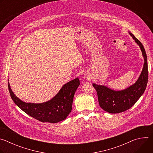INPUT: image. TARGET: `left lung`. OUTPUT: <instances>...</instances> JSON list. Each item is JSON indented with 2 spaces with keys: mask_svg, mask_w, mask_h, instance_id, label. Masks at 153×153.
<instances>
[{
  "mask_svg": "<svg viewBox=\"0 0 153 153\" xmlns=\"http://www.w3.org/2000/svg\"><path fill=\"white\" fill-rule=\"evenodd\" d=\"M129 34L139 45L145 60L142 73L136 83L126 90L119 91L93 83L97 91L100 106L103 110L110 113H119L128 110L136 103L146 88L148 79L146 54L142 43L132 33H129Z\"/></svg>",
  "mask_w": 153,
  "mask_h": 153,
  "instance_id": "8db88e82",
  "label": "left lung"
}]
</instances>
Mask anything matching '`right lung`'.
Masks as SVG:
<instances>
[{
	"label": "right lung",
	"mask_w": 153,
	"mask_h": 153,
	"mask_svg": "<svg viewBox=\"0 0 153 153\" xmlns=\"http://www.w3.org/2000/svg\"><path fill=\"white\" fill-rule=\"evenodd\" d=\"M8 85L12 100L22 110L42 122L57 123L66 119L71 111L74 93L80 85V81L76 78L62 86L53 99L38 104L20 100L11 91L9 82Z\"/></svg>",
	"instance_id": "right-lung-1"
}]
</instances>
